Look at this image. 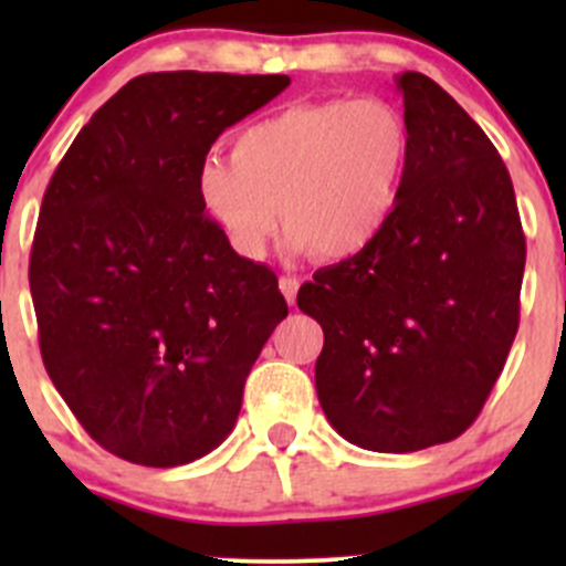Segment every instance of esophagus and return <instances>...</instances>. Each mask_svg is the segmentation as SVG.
I'll return each mask as SVG.
<instances>
[{"mask_svg":"<svg viewBox=\"0 0 566 566\" xmlns=\"http://www.w3.org/2000/svg\"><path fill=\"white\" fill-rule=\"evenodd\" d=\"M298 287L301 282L295 276H282L279 279V290H282V295L287 298V304H295V295H298Z\"/></svg>","mask_w":566,"mask_h":566,"instance_id":"esophagus-1","label":"esophagus"}]
</instances>
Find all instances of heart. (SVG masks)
Segmentation results:
<instances>
[{"mask_svg": "<svg viewBox=\"0 0 566 566\" xmlns=\"http://www.w3.org/2000/svg\"><path fill=\"white\" fill-rule=\"evenodd\" d=\"M408 158V125L386 101L298 104L238 130L232 164L208 158L197 193L241 256H265L282 216L293 251L350 260L389 224Z\"/></svg>", "mask_w": 566, "mask_h": 566, "instance_id": "1", "label": "heart"}]
</instances>
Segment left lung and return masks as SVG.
<instances>
[{"label":"left lung","instance_id":"1","mask_svg":"<svg viewBox=\"0 0 566 566\" xmlns=\"http://www.w3.org/2000/svg\"><path fill=\"white\" fill-rule=\"evenodd\" d=\"M410 158L378 241L315 273L325 419L369 452L454 441L488 402L521 323L526 235L499 150L424 73L397 78Z\"/></svg>","mask_w":566,"mask_h":566}]
</instances>
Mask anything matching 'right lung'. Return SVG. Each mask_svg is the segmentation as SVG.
<instances>
[{
    "label": "right lung",
    "instance_id": "obj_1",
    "mask_svg": "<svg viewBox=\"0 0 566 566\" xmlns=\"http://www.w3.org/2000/svg\"><path fill=\"white\" fill-rule=\"evenodd\" d=\"M287 76H136L51 175L30 256L40 356L95 443L175 468L235 427L243 384L287 317L276 273L230 247L197 172Z\"/></svg>",
    "mask_w": 566,
    "mask_h": 566
}]
</instances>
